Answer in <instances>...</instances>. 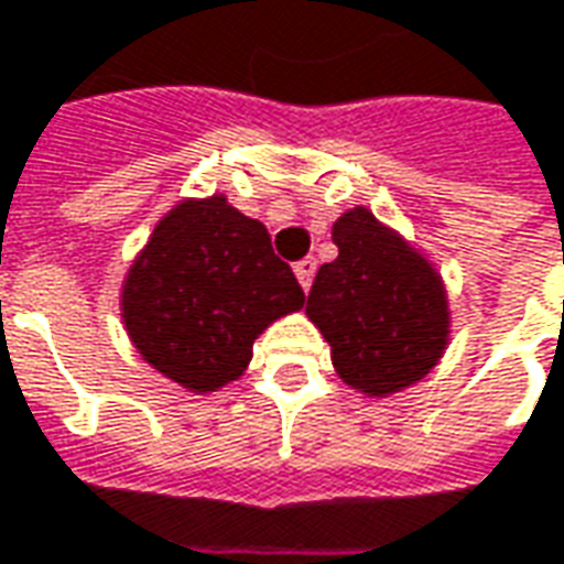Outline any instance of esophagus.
Listing matches in <instances>:
<instances>
[{"label": "esophagus", "mask_w": 564, "mask_h": 564, "mask_svg": "<svg viewBox=\"0 0 564 564\" xmlns=\"http://www.w3.org/2000/svg\"><path fill=\"white\" fill-rule=\"evenodd\" d=\"M295 278L302 283V290H308L311 281H314V271H317V262L314 259H302V262H295Z\"/></svg>", "instance_id": "34e87169"}]
</instances>
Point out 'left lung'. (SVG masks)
Wrapping results in <instances>:
<instances>
[{
	"instance_id": "1",
	"label": "left lung",
	"mask_w": 564,
	"mask_h": 564,
	"mask_svg": "<svg viewBox=\"0 0 564 564\" xmlns=\"http://www.w3.org/2000/svg\"><path fill=\"white\" fill-rule=\"evenodd\" d=\"M338 256L308 293V314L333 350L338 378L366 397L415 384L448 345V295L440 271L372 210L333 223Z\"/></svg>"
}]
</instances>
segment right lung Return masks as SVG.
<instances>
[{
  "label": "right lung",
  "instance_id": "1",
  "mask_svg": "<svg viewBox=\"0 0 564 564\" xmlns=\"http://www.w3.org/2000/svg\"><path fill=\"white\" fill-rule=\"evenodd\" d=\"M305 305L269 228L226 195L180 200L121 283V321L145 364L192 393L243 376L253 341Z\"/></svg>",
  "mask_w": 564,
  "mask_h": 564
}]
</instances>
